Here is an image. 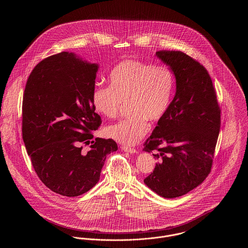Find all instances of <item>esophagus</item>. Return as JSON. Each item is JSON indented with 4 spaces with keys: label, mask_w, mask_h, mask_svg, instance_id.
I'll return each instance as SVG.
<instances>
[{
    "label": "esophagus",
    "mask_w": 248,
    "mask_h": 248,
    "mask_svg": "<svg viewBox=\"0 0 248 248\" xmlns=\"http://www.w3.org/2000/svg\"><path fill=\"white\" fill-rule=\"evenodd\" d=\"M122 150L126 152V153H130V154H136L137 153V150L135 148H131L128 146H122Z\"/></svg>",
    "instance_id": "esophagus-1"
}]
</instances>
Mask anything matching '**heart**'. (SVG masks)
<instances>
[{"mask_svg":"<svg viewBox=\"0 0 248 248\" xmlns=\"http://www.w3.org/2000/svg\"><path fill=\"white\" fill-rule=\"evenodd\" d=\"M109 86L97 85L92 92L94 110L107 118H115L124 104L129 103L130 117L108 125L107 136L125 145L140 141L150 123L165 116L174 92L175 77L165 65L125 59L108 74Z\"/></svg>","mask_w":248,"mask_h":248,"instance_id":"obj_1","label":"heart"}]
</instances>
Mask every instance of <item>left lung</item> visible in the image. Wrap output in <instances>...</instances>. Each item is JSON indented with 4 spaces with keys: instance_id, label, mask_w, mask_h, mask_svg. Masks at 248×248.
Here are the masks:
<instances>
[{
    "instance_id": "8db88e82",
    "label": "left lung",
    "mask_w": 248,
    "mask_h": 248,
    "mask_svg": "<svg viewBox=\"0 0 248 248\" xmlns=\"http://www.w3.org/2000/svg\"><path fill=\"white\" fill-rule=\"evenodd\" d=\"M156 56L176 77L177 91L143 151L158 161L145 184L165 198L195 189L211 172L220 129V107L212 79L198 61L180 51Z\"/></svg>"
}]
</instances>
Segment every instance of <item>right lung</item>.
Masks as SVG:
<instances>
[{"label":"right lung","mask_w":248,"mask_h":248,"mask_svg":"<svg viewBox=\"0 0 248 248\" xmlns=\"http://www.w3.org/2000/svg\"><path fill=\"white\" fill-rule=\"evenodd\" d=\"M96 64L61 52L39 62L24 90L22 138L31 165L52 191L75 197L92 189L107 154L118 150L113 140L95 139L102 121L92 92ZM92 143L82 152L81 143Z\"/></svg>","instance_id":"right-lung-1"}]
</instances>
